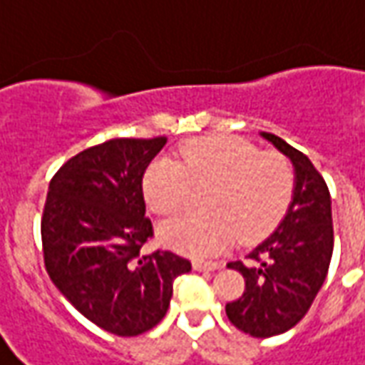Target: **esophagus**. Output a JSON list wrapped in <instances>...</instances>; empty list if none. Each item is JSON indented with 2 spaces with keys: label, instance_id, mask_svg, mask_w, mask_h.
Segmentation results:
<instances>
[{
  "label": "esophagus",
  "instance_id": "obj_1",
  "mask_svg": "<svg viewBox=\"0 0 365 365\" xmlns=\"http://www.w3.org/2000/svg\"><path fill=\"white\" fill-rule=\"evenodd\" d=\"M221 267H223V264L217 261H200V259L193 261V269H195V271H217Z\"/></svg>",
  "mask_w": 365,
  "mask_h": 365
}]
</instances>
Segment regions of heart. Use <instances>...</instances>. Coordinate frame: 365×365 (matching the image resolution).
<instances>
[{"instance_id":"heart-1","label":"heart","mask_w":365,"mask_h":365,"mask_svg":"<svg viewBox=\"0 0 365 365\" xmlns=\"http://www.w3.org/2000/svg\"><path fill=\"white\" fill-rule=\"evenodd\" d=\"M297 175L289 160L235 136L197 138L183 144L180 162L158 160L144 174L148 207L160 217L182 211L193 187L205 190L207 213L168 221L160 237L168 247L193 257L215 255L235 241L253 243L284 217Z\"/></svg>"}]
</instances>
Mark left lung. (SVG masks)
<instances>
[{
    "mask_svg": "<svg viewBox=\"0 0 365 365\" xmlns=\"http://www.w3.org/2000/svg\"><path fill=\"white\" fill-rule=\"evenodd\" d=\"M262 138L290 158L297 185L289 213L247 255L249 262L227 264L243 274L245 290L225 312L241 332L271 338L297 326L312 307L332 259L334 227L330 191L314 164L274 134L262 132Z\"/></svg>",
    "mask_w": 365,
    "mask_h": 365,
    "instance_id": "8db88e82",
    "label": "left lung"
}]
</instances>
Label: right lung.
<instances>
[{"mask_svg": "<svg viewBox=\"0 0 365 365\" xmlns=\"http://www.w3.org/2000/svg\"><path fill=\"white\" fill-rule=\"evenodd\" d=\"M165 142L114 138L86 148L53 175L43 207L51 280L81 314L116 336L152 330L168 312L174 280L191 271L172 251L142 253L154 237L142 178Z\"/></svg>", "mask_w": 365, "mask_h": 365, "instance_id": "obj_1", "label": "right lung"}]
</instances>
